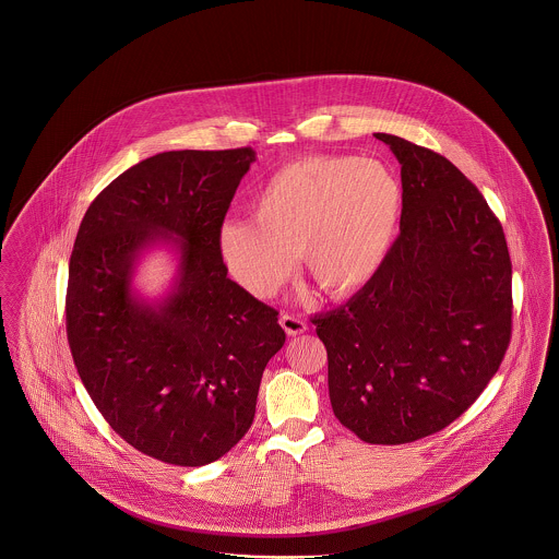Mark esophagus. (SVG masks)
Segmentation results:
<instances>
[{
	"mask_svg": "<svg viewBox=\"0 0 559 559\" xmlns=\"http://www.w3.org/2000/svg\"><path fill=\"white\" fill-rule=\"evenodd\" d=\"M281 325L283 330L287 332L288 336H299L307 330V323H305L301 316H293V313H283L281 316Z\"/></svg>",
	"mask_w": 559,
	"mask_h": 559,
	"instance_id": "esophagus-1",
	"label": "esophagus"
}]
</instances>
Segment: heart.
<instances>
[{"label": "heart", "mask_w": 559, "mask_h": 559, "mask_svg": "<svg viewBox=\"0 0 559 559\" xmlns=\"http://www.w3.org/2000/svg\"><path fill=\"white\" fill-rule=\"evenodd\" d=\"M254 219L221 223L219 252L237 283L266 299L287 283L293 254L330 295L353 293L383 266L402 215V185L383 162L313 155L274 171Z\"/></svg>", "instance_id": "b5f03b06"}]
</instances>
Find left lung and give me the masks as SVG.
<instances>
[{
	"label": "left lung",
	"mask_w": 559,
	"mask_h": 559,
	"mask_svg": "<svg viewBox=\"0 0 559 559\" xmlns=\"http://www.w3.org/2000/svg\"><path fill=\"white\" fill-rule=\"evenodd\" d=\"M402 164V219L383 266L316 316L330 402L371 444L435 435L474 404L512 332V264L500 221L447 157L374 133Z\"/></svg>",
	"instance_id": "obj_1"
}]
</instances>
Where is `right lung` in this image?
Returning a JSON list of instances; mask_svg holds the SVG:
<instances>
[{"instance_id":"1","label":"right lung","mask_w":559,"mask_h":559,"mask_svg":"<svg viewBox=\"0 0 559 559\" xmlns=\"http://www.w3.org/2000/svg\"><path fill=\"white\" fill-rule=\"evenodd\" d=\"M252 147L164 152L122 171L85 211L69 260L68 340L104 420L136 451L180 467L213 463L254 423L278 311L227 276L219 227ZM179 254L159 302L132 288L153 245Z\"/></svg>"}]
</instances>
